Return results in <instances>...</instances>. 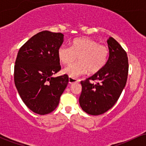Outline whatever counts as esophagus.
<instances>
[{"label":"esophagus","instance_id":"obj_1","mask_svg":"<svg viewBox=\"0 0 146 146\" xmlns=\"http://www.w3.org/2000/svg\"><path fill=\"white\" fill-rule=\"evenodd\" d=\"M80 81V80H78V79L75 78H72V77H68V83L70 84H73V83H76V82H78Z\"/></svg>","mask_w":146,"mask_h":146}]
</instances>
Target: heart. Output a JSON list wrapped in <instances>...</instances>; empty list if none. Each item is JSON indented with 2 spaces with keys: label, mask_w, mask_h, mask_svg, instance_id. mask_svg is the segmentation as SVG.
Masks as SVG:
<instances>
[{
  "label": "heart",
  "mask_w": 146,
  "mask_h": 146,
  "mask_svg": "<svg viewBox=\"0 0 146 146\" xmlns=\"http://www.w3.org/2000/svg\"><path fill=\"white\" fill-rule=\"evenodd\" d=\"M60 61L64 64H69L78 57V62L64 69V73L72 78L86 74L87 72L95 73L105 66L109 56V50L105 45L86 37L75 38L71 47L61 45L58 50Z\"/></svg>",
  "instance_id": "obj_1"
}]
</instances>
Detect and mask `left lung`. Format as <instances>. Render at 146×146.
I'll list each match as a JSON object with an SVG mask.
<instances>
[{
  "instance_id": "obj_1",
  "label": "left lung",
  "mask_w": 146,
  "mask_h": 146,
  "mask_svg": "<svg viewBox=\"0 0 146 146\" xmlns=\"http://www.w3.org/2000/svg\"><path fill=\"white\" fill-rule=\"evenodd\" d=\"M109 57L100 71L81 82L79 102L82 109L91 115L106 113L115 105L125 86L128 73L127 53L112 37L107 40ZM90 80H97V84Z\"/></svg>"
}]
</instances>
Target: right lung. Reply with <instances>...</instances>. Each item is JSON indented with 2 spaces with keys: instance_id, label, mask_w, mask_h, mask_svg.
Returning a JSON list of instances; mask_svg holds the SVG:
<instances>
[{
  "instance_id": "1",
  "label": "right lung",
  "mask_w": 146,
  "mask_h": 146,
  "mask_svg": "<svg viewBox=\"0 0 146 146\" xmlns=\"http://www.w3.org/2000/svg\"><path fill=\"white\" fill-rule=\"evenodd\" d=\"M64 35L43 31L31 37L18 51L14 83L23 102L31 111L46 115L58 106L67 86V75L53 77L61 69L58 50Z\"/></svg>"
}]
</instances>
